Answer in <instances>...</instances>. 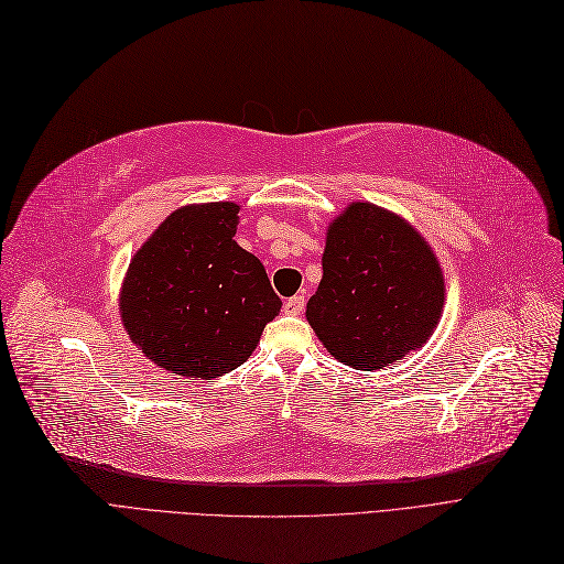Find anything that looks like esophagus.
I'll use <instances>...</instances> for the list:
<instances>
[{"instance_id": "34e87169", "label": "esophagus", "mask_w": 564, "mask_h": 564, "mask_svg": "<svg viewBox=\"0 0 564 564\" xmlns=\"http://www.w3.org/2000/svg\"><path fill=\"white\" fill-rule=\"evenodd\" d=\"M304 306H306V297H304V295H295V297H290V300H285V304H283L285 314H293V316L302 314V312H304Z\"/></svg>"}]
</instances>
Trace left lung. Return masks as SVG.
Masks as SVG:
<instances>
[{"label": "left lung", "instance_id": "8db88e82", "mask_svg": "<svg viewBox=\"0 0 564 564\" xmlns=\"http://www.w3.org/2000/svg\"><path fill=\"white\" fill-rule=\"evenodd\" d=\"M443 300V271L422 236L389 210L351 204L328 229L306 321L344 366L379 370L422 347Z\"/></svg>", "mask_w": 564, "mask_h": 564}]
</instances>
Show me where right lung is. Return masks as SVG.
I'll use <instances>...</instances> for the list:
<instances>
[{"label": "right lung", "mask_w": 564, "mask_h": 564, "mask_svg": "<svg viewBox=\"0 0 564 564\" xmlns=\"http://www.w3.org/2000/svg\"><path fill=\"white\" fill-rule=\"evenodd\" d=\"M236 213L229 202L180 208L129 264L126 333L175 375L210 379L236 370L281 308L262 262L234 241Z\"/></svg>", "instance_id": "right-lung-1"}]
</instances>
